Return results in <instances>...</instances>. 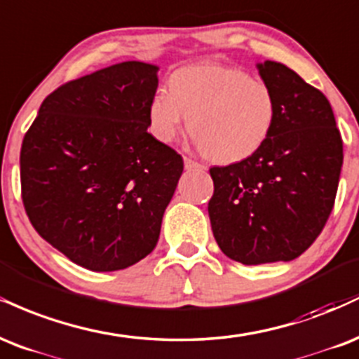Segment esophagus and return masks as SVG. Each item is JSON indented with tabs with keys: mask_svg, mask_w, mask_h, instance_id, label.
I'll return each instance as SVG.
<instances>
[{
	"mask_svg": "<svg viewBox=\"0 0 359 359\" xmlns=\"http://www.w3.org/2000/svg\"><path fill=\"white\" fill-rule=\"evenodd\" d=\"M184 168H187L188 171H195V170H203V166H201L200 163L193 161L191 158H184Z\"/></svg>",
	"mask_w": 359,
	"mask_h": 359,
	"instance_id": "34e87169",
	"label": "esophagus"
}]
</instances>
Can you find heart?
Here are the masks:
<instances>
[{
    "mask_svg": "<svg viewBox=\"0 0 359 359\" xmlns=\"http://www.w3.org/2000/svg\"><path fill=\"white\" fill-rule=\"evenodd\" d=\"M279 104L265 82L237 67L201 62L181 67L166 80V95L147 104V128L170 144L189 119V134L210 161L238 164L254 158L271 139Z\"/></svg>",
    "mask_w": 359,
    "mask_h": 359,
    "instance_id": "heart-1",
    "label": "heart"
}]
</instances>
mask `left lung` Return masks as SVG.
Wrapping results in <instances>:
<instances>
[{"instance_id":"8db88e82","label":"left lung","mask_w":359,"mask_h":359,"mask_svg":"<svg viewBox=\"0 0 359 359\" xmlns=\"http://www.w3.org/2000/svg\"><path fill=\"white\" fill-rule=\"evenodd\" d=\"M279 104L254 158L210 168L208 215L218 247L245 265L289 262L319 237L338 191L343 139L330 100L277 62L257 65Z\"/></svg>"}]
</instances>
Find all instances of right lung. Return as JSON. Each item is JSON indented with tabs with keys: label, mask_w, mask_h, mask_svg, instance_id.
<instances>
[{
	"label": "right lung",
	"mask_w": 359,
	"mask_h": 359,
	"mask_svg": "<svg viewBox=\"0 0 359 359\" xmlns=\"http://www.w3.org/2000/svg\"><path fill=\"white\" fill-rule=\"evenodd\" d=\"M158 67L122 62L63 83L40 105L20 153L33 229L94 272L154 250L183 158L147 133Z\"/></svg>",
	"instance_id": "add662e5"
}]
</instances>
